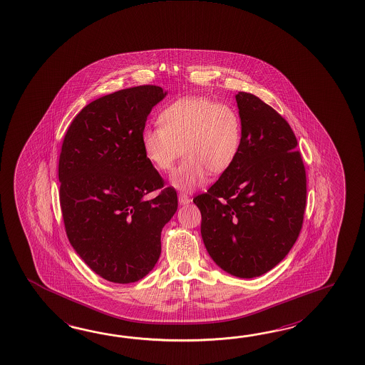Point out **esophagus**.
Listing matches in <instances>:
<instances>
[{
  "mask_svg": "<svg viewBox=\"0 0 365 365\" xmlns=\"http://www.w3.org/2000/svg\"><path fill=\"white\" fill-rule=\"evenodd\" d=\"M178 200L180 204H188V202H191V199L186 194H179Z\"/></svg>",
  "mask_w": 365,
  "mask_h": 365,
  "instance_id": "obj_1",
  "label": "esophagus"
}]
</instances>
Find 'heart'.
<instances>
[{
	"label": "heart",
	"mask_w": 365,
	"mask_h": 365,
	"mask_svg": "<svg viewBox=\"0 0 365 365\" xmlns=\"http://www.w3.org/2000/svg\"><path fill=\"white\" fill-rule=\"evenodd\" d=\"M158 122L141 132L143 152L155 170L168 173L183 148L187 158L171 177L182 191L202 186L210 173H227L238 158L242 120L232 106L205 97L180 98L163 108Z\"/></svg>",
	"instance_id": "obj_1"
}]
</instances>
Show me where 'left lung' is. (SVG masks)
<instances>
[{"label":"left lung","mask_w":365,"mask_h":365,"mask_svg":"<svg viewBox=\"0 0 365 365\" xmlns=\"http://www.w3.org/2000/svg\"><path fill=\"white\" fill-rule=\"evenodd\" d=\"M242 145L233 166L195 196L202 237L230 275H263L285 258L300 235L307 173L297 138L280 113L250 93L235 96Z\"/></svg>","instance_id":"1"}]
</instances>
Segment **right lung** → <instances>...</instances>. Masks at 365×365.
Returning a JSON list of instances; mask_svg holds the SVG:
<instances>
[{
  "mask_svg": "<svg viewBox=\"0 0 365 365\" xmlns=\"http://www.w3.org/2000/svg\"><path fill=\"white\" fill-rule=\"evenodd\" d=\"M163 88L119 90L85 106L58 160L60 205L76 252L108 282L135 283L153 269L161 232L178 208L174 187L144 155L140 136ZM158 196L148 201L149 192Z\"/></svg>",
  "mask_w": 365,
  "mask_h": 365,
  "instance_id": "obj_1",
  "label": "right lung"
}]
</instances>
